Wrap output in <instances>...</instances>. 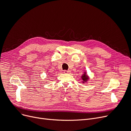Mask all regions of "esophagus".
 Segmentation results:
<instances>
[{"instance_id":"esophagus-1","label":"esophagus","mask_w":131,"mask_h":131,"mask_svg":"<svg viewBox=\"0 0 131 131\" xmlns=\"http://www.w3.org/2000/svg\"><path fill=\"white\" fill-rule=\"evenodd\" d=\"M64 73H65V74L70 73V71H66V70H65V71H64Z\"/></svg>"}]
</instances>
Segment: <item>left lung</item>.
<instances>
[{
    "label": "left lung",
    "mask_w": 131,
    "mask_h": 131,
    "mask_svg": "<svg viewBox=\"0 0 131 131\" xmlns=\"http://www.w3.org/2000/svg\"><path fill=\"white\" fill-rule=\"evenodd\" d=\"M81 79L83 80V83H85V82H87L88 80H89V77L87 75L86 72H85L82 75Z\"/></svg>",
    "instance_id": "1"
}]
</instances>
